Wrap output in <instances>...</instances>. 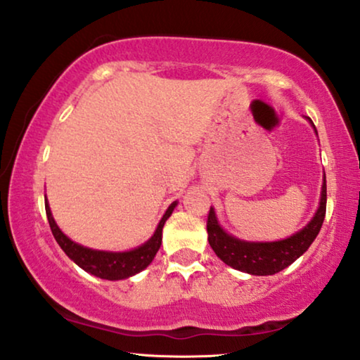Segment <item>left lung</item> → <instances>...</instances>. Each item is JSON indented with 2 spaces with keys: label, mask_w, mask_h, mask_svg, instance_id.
<instances>
[{
  "label": "left lung",
  "mask_w": 360,
  "mask_h": 360,
  "mask_svg": "<svg viewBox=\"0 0 360 360\" xmlns=\"http://www.w3.org/2000/svg\"><path fill=\"white\" fill-rule=\"evenodd\" d=\"M308 120L316 135L314 123ZM326 215V174H323V186H321L319 205L308 224L293 236L281 238V240L273 242H253L242 240L232 233H229L222 225H220L215 209L210 207L207 219V240L220 260L225 265L236 268L238 271L248 273L255 276L275 275V273L285 270L291 263L298 260L303 253L308 250L311 243L314 242L316 236L319 233L321 225H323Z\"/></svg>",
  "instance_id": "8db88e82"
}]
</instances>
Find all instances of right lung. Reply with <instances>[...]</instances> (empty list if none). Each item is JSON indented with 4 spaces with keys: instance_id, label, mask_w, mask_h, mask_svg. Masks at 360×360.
<instances>
[{
    "instance_id": "obj_1",
    "label": "right lung",
    "mask_w": 360,
    "mask_h": 360,
    "mask_svg": "<svg viewBox=\"0 0 360 360\" xmlns=\"http://www.w3.org/2000/svg\"><path fill=\"white\" fill-rule=\"evenodd\" d=\"M177 200H174L169 207L166 209L165 215H162L160 224L153 236L148 238L145 243H141L140 247L131 248V250H123V252H110V250H97V248H89L80 245L65 236L62 232L59 225L52 217L49 202L46 198V214L47 220H49L52 236L59 243V247L65 252V255L70 258L75 265H79L82 270H85L90 275L102 278V280H127L136 273L145 270V268L153 262V258L156 257L158 250H160L161 242H162V227H165L166 220L171 217L172 210L176 209Z\"/></svg>"
}]
</instances>
